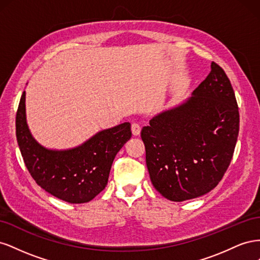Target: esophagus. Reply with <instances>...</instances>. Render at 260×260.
<instances>
[{
  "instance_id": "esophagus-1",
  "label": "esophagus",
  "mask_w": 260,
  "mask_h": 260,
  "mask_svg": "<svg viewBox=\"0 0 260 260\" xmlns=\"http://www.w3.org/2000/svg\"><path fill=\"white\" fill-rule=\"evenodd\" d=\"M131 131L133 133V136H139L141 132V127L138 122H132L131 124Z\"/></svg>"
}]
</instances>
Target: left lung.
Here are the masks:
<instances>
[{
	"mask_svg": "<svg viewBox=\"0 0 260 260\" xmlns=\"http://www.w3.org/2000/svg\"><path fill=\"white\" fill-rule=\"evenodd\" d=\"M185 103L143 127L146 166L164 198L182 202L211 191L231 162L240 114L224 70L215 61Z\"/></svg>",
	"mask_w": 260,
	"mask_h": 260,
	"instance_id": "8db88e82",
	"label": "left lung"
}]
</instances>
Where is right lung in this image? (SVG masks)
<instances>
[{
	"label": "right lung",
	"mask_w": 260,
	"mask_h": 260,
	"mask_svg": "<svg viewBox=\"0 0 260 260\" xmlns=\"http://www.w3.org/2000/svg\"><path fill=\"white\" fill-rule=\"evenodd\" d=\"M25 100L23 91L16 113V137L29 174L38 185L61 201L90 202L105 188L116 154L131 138V124L124 122L101 131L73 149L51 151L31 136Z\"/></svg>",
	"instance_id": "obj_1"
}]
</instances>
